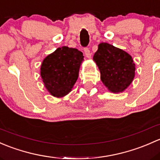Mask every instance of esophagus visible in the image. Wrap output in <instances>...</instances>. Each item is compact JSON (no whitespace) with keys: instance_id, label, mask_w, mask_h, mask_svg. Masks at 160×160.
Masks as SVG:
<instances>
[{"instance_id":"34e87169","label":"esophagus","mask_w":160,"mask_h":160,"mask_svg":"<svg viewBox=\"0 0 160 160\" xmlns=\"http://www.w3.org/2000/svg\"><path fill=\"white\" fill-rule=\"evenodd\" d=\"M84 52H85V56H86L88 58H91L92 53H91V52H90V50L88 48H84Z\"/></svg>"}]
</instances>
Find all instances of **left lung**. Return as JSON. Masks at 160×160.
Segmentation results:
<instances>
[{
	"label": "left lung",
	"instance_id": "8db88e82",
	"mask_svg": "<svg viewBox=\"0 0 160 160\" xmlns=\"http://www.w3.org/2000/svg\"><path fill=\"white\" fill-rule=\"evenodd\" d=\"M93 60L99 68L102 83L113 93L124 91L134 78L136 65L131 55L112 44H98Z\"/></svg>",
	"mask_w": 160,
	"mask_h": 160
}]
</instances>
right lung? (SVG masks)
Returning <instances> with one entry per match:
<instances>
[{"mask_svg":"<svg viewBox=\"0 0 160 160\" xmlns=\"http://www.w3.org/2000/svg\"><path fill=\"white\" fill-rule=\"evenodd\" d=\"M83 54L67 46L57 48L48 55L41 66V76L50 94L61 98L72 91L78 77Z\"/></svg>","mask_w":160,"mask_h":160,"instance_id":"right-lung-1","label":"right lung"}]
</instances>
